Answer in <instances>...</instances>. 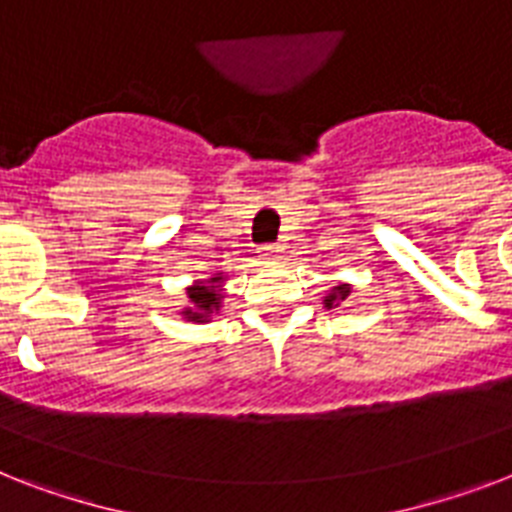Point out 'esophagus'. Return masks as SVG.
<instances>
[{"mask_svg":"<svg viewBox=\"0 0 512 512\" xmlns=\"http://www.w3.org/2000/svg\"><path fill=\"white\" fill-rule=\"evenodd\" d=\"M281 249L279 247H265L263 249V260H279Z\"/></svg>","mask_w":512,"mask_h":512,"instance_id":"obj_1","label":"esophagus"}]
</instances>
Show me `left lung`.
<instances>
[{
    "mask_svg": "<svg viewBox=\"0 0 512 512\" xmlns=\"http://www.w3.org/2000/svg\"><path fill=\"white\" fill-rule=\"evenodd\" d=\"M350 289H353V287H350L348 281H340V284H335V287L329 289L327 297H324L321 303H324V308H335V305H340L342 300H348Z\"/></svg>",
    "mask_w": 512,
    "mask_h": 512,
    "instance_id": "obj_1",
    "label": "left lung"
}]
</instances>
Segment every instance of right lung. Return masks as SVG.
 <instances>
[{
	"label": "right lung",
	"instance_id": "add662e5",
	"mask_svg": "<svg viewBox=\"0 0 512 512\" xmlns=\"http://www.w3.org/2000/svg\"><path fill=\"white\" fill-rule=\"evenodd\" d=\"M223 284H225V273H209L207 279H196L193 284L185 287V308L180 311L185 321H193V324H204L212 316L220 313L223 308Z\"/></svg>",
	"mask_w": 512,
	"mask_h": 512
}]
</instances>
